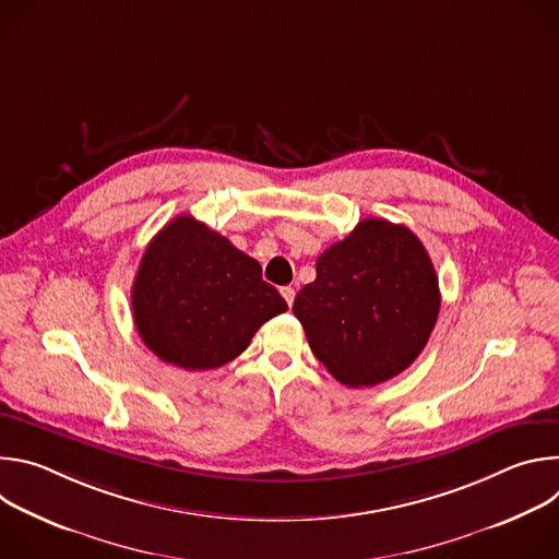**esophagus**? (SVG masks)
Segmentation results:
<instances>
[{"mask_svg": "<svg viewBox=\"0 0 559 559\" xmlns=\"http://www.w3.org/2000/svg\"><path fill=\"white\" fill-rule=\"evenodd\" d=\"M281 294H283V298L287 300V305L292 307V302H294V296H296L294 287H281Z\"/></svg>", "mask_w": 559, "mask_h": 559, "instance_id": "1", "label": "esophagus"}]
</instances>
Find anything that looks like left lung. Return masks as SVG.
Here are the masks:
<instances>
[{
	"label": "left lung",
	"instance_id": "obj_1",
	"mask_svg": "<svg viewBox=\"0 0 559 559\" xmlns=\"http://www.w3.org/2000/svg\"><path fill=\"white\" fill-rule=\"evenodd\" d=\"M313 356L347 386H373L425 349L440 287L420 238L405 225L365 218L316 261V281L294 300Z\"/></svg>",
	"mask_w": 559,
	"mask_h": 559
}]
</instances>
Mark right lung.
Listing matches in <instances>:
<instances>
[{"mask_svg":"<svg viewBox=\"0 0 559 559\" xmlns=\"http://www.w3.org/2000/svg\"><path fill=\"white\" fill-rule=\"evenodd\" d=\"M287 309L261 265L190 214L173 218L143 252L132 316L145 347L188 371L243 354L270 318Z\"/></svg>","mask_w":559,"mask_h":559,"instance_id":"right-lung-1","label":"right lung"}]
</instances>
